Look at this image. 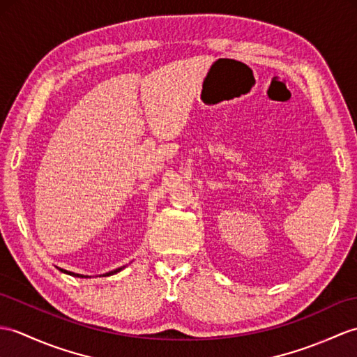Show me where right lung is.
I'll use <instances>...</instances> for the list:
<instances>
[{
  "instance_id": "right-lung-1",
  "label": "right lung",
  "mask_w": 357,
  "mask_h": 357,
  "mask_svg": "<svg viewBox=\"0 0 357 357\" xmlns=\"http://www.w3.org/2000/svg\"><path fill=\"white\" fill-rule=\"evenodd\" d=\"M121 269H124V266H121V268H119V269H114V271H111V272H106V273H103L105 277H109V275H114V273H117V272H120ZM59 271L61 272H63V273H68V275H73V277H80V278H88V275H80V273H74V272H70V271H65V269H61L59 268Z\"/></svg>"
}]
</instances>
